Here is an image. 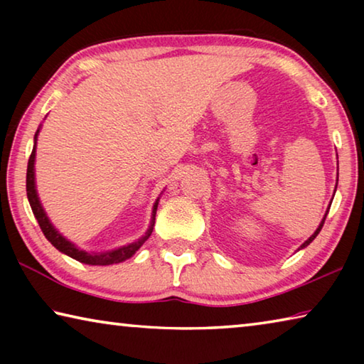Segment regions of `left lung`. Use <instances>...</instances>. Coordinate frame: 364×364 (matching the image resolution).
I'll use <instances>...</instances> for the list:
<instances>
[{"mask_svg": "<svg viewBox=\"0 0 364 364\" xmlns=\"http://www.w3.org/2000/svg\"><path fill=\"white\" fill-rule=\"evenodd\" d=\"M336 188H337V186H336ZM328 212H329V210H328ZM328 212H326V215H324V218H323V221H321V223H319V226L316 228V231H315V232H313V234H311V236H310V237H308V239H306V241H305L304 244H301V245H300V249H304V247H306V245H308V244H310V242L313 241V239H315V237L318 236V234H319V231H321V228H323V225H324V220H326V217H328Z\"/></svg>", "mask_w": 364, "mask_h": 364, "instance_id": "obj_1", "label": "left lung"}]
</instances>
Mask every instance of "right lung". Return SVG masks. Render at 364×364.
Wrapping results in <instances>:
<instances>
[{
  "mask_svg": "<svg viewBox=\"0 0 364 364\" xmlns=\"http://www.w3.org/2000/svg\"><path fill=\"white\" fill-rule=\"evenodd\" d=\"M38 132H40V128L35 133L33 151H32V154H30L28 165H27V197H28L30 207H32V212L35 215V218H36V221H38L41 231L46 236L48 241L51 242L59 252H63V254L75 258L77 262L85 263V264H102V267H104V264H114V263L125 262L130 257H133L134 254H136V250L147 241V239H149V236L152 234L154 221H156V212H157L159 199L156 200V204H154V208H152L151 226L147 228L144 236H141L138 241H134V242L128 244V245H123V247L115 249V250L100 252V254H93V252L90 254V252L80 250L77 245H73L70 241H67L63 234H59L56 228L51 225V221H49L45 210H43L41 202L38 199V194H36V188H35V152H36V138H38Z\"/></svg>",
  "mask_w": 364,
  "mask_h": 364,
  "instance_id": "add662e5",
  "label": "right lung"
}]
</instances>
